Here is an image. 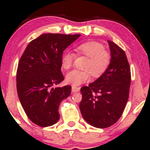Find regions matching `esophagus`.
<instances>
[{
  "label": "esophagus",
  "mask_w": 150,
  "mask_h": 150,
  "mask_svg": "<svg viewBox=\"0 0 150 150\" xmlns=\"http://www.w3.org/2000/svg\"><path fill=\"white\" fill-rule=\"evenodd\" d=\"M79 90H80V88L79 87L72 86V92L73 93H77V92L79 91Z\"/></svg>",
  "instance_id": "esophagus-1"
}]
</instances>
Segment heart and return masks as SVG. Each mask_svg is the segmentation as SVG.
I'll return each instance as SVG.
<instances>
[{"mask_svg":"<svg viewBox=\"0 0 150 150\" xmlns=\"http://www.w3.org/2000/svg\"><path fill=\"white\" fill-rule=\"evenodd\" d=\"M79 54L89 57L85 69L88 71L73 70L66 76L67 83L77 86L89 81L91 73L94 77H99L106 71L110 63L111 56L108 52L105 51L102 44L95 41L82 43L76 48ZM74 54L70 51L64 52L61 57V67L63 69L69 70L72 67Z\"/></svg>","mask_w":150,"mask_h":150,"instance_id":"heart-1","label":"heart"}]
</instances>
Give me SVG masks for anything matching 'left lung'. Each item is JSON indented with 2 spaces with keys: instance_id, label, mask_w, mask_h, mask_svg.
Segmentation results:
<instances>
[{
  "instance_id": "left-lung-1",
  "label": "left lung",
  "mask_w": 150,
  "mask_h": 150,
  "mask_svg": "<svg viewBox=\"0 0 150 150\" xmlns=\"http://www.w3.org/2000/svg\"><path fill=\"white\" fill-rule=\"evenodd\" d=\"M110 63L105 73L88 86L81 88V115L88 124L105 128L115 124L122 115L128 100L130 68L125 51L108 40Z\"/></svg>"
}]
</instances>
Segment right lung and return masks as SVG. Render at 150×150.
Instances as JSON below:
<instances>
[{
	"label": "right lung",
	"instance_id": "1",
	"mask_svg": "<svg viewBox=\"0 0 150 150\" xmlns=\"http://www.w3.org/2000/svg\"><path fill=\"white\" fill-rule=\"evenodd\" d=\"M79 36L44 33L30 42L22 55L16 73L18 95L26 115L39 126L56 123L59 104L71 95V86L51 87L64 80L62 55Z\"/></svg>",
	"mask_w": 150,
	"mask_h": 150
}]
</instances>
